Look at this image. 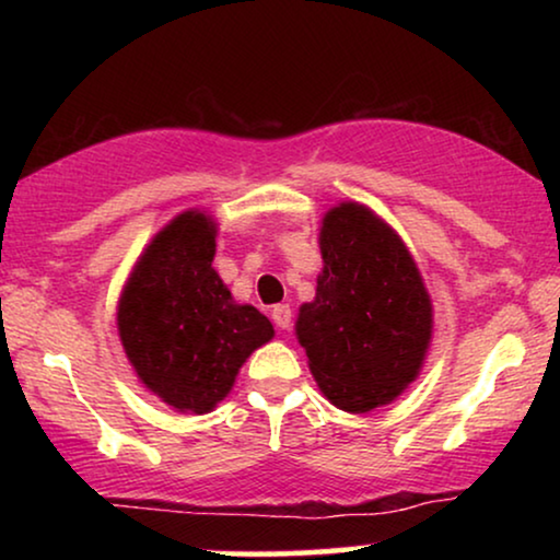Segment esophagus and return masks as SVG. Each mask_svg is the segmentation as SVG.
Returning a JSON list of instances; mask_svg holds the SVG:
<instances>
[{
  "label": "esophagus",
  "instance_id": "34e87169",
  "mask_svg": "<svg viewBox=\"0 0 560 560\" xmlns=\"http://www.w3.org/2000/svg\"><path fill=\"white\" fill-rule=\"evenodd\" d=\"M272 320L280 331H288L290 324H293V311H290V305L288 303L272 305Z\"/></svg>",
  "mask_w": 560,
  "mask_h": 560
}]
</instances>
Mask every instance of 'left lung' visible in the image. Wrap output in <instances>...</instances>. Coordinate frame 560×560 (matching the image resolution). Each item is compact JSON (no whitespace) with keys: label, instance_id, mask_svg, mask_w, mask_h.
<instances>
[{"label":"left lung","instance_id":"8db88e82","mask_svg":"<svg viewBox=\"0 0 560 560\" xmlns=\"http://www.w3.org/2000/svg\"><path fill=\"white\" fill-rule=\"evenodd\" d=\"M324 270L298 308L295 336L324 397L370 412L397 400L423 370L433 303L400 234L370 206L341 201L320 219Z\"/></svg>","mask_w":560,"mask_h":560}]
</instances>
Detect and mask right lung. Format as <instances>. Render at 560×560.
<instances>
[{
	"label": "right lung",
	"instance_id": "right-lung-1",
	"mask_svg": "<svg viewBox=\"0 0 560 560\" xmlns=\"http://www.w3.org/2000/svg\"><path fill=\"white\" fill-rule=\"evenodd\" d=\"M219 224L188 209L152 236L117 301L121 349L140 385L178 412L203 416L232 393L249 354L275 336L213 270Z\"/></svg>",
	"mask_w": 560,
	"mask_h": 560
}]
</instances>
